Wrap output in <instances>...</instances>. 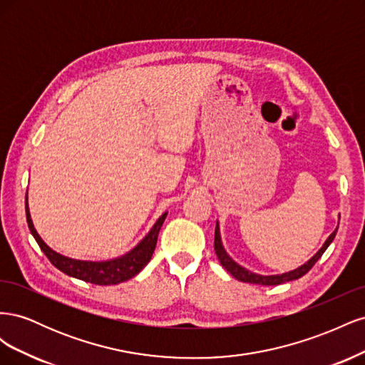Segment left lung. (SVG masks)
I'll use <instances>...</instances> for the list:
<instances>
[{"instance_id": "obj_1", "label": "left lung", "mask_w": 365, "mask_h": 365, "mask_svg": "<svg viewBox=\"0 0 365 365\" xmlns=\"http://www.w3.org/2000/svg\"><path fill=\"white\" fill-rule=\"evenodd\" d=\"M338 228H335V231L332 235H330L327 237V240L324 242V245L318 250V252L315 254V256L312 259H309L304 264H302L300 268H297L294 271H289V272H283V274H277V275H260V274H254L248 269H245L244 267H240V264H237L233 259H231L227 251L224 250L222 247V240H220V233H219V224L216 222V230H215V251H216V256L220 262V264L233 275L235 279L240 280V282H245V283H254V284H264V286H274V284H282V283H286V282H292V280H297L303 277V275L306 272H309V269H311L314 264L317 263V260L323 256L324 251L327 250V247L332 244V240L335 239V235H336Z\"/></svg>"}]
</instances>
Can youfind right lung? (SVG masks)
Wrapping results in <instances>:
<instances>
[{
  "mask_svg": "<svg viewBox=\"0 0 365 365\" xmlns=\"http://www.w3.org/2000/svg\"><path fill=\"white\" fill-rule=\"evenodd\" d=\"M26 216H27V224L33 237L36 239L39 248L43 251V254H46L54 267H56L59 271L70 275V277L79 279L93 284L106 286V284H118L121 282H126L132 277H135V275L146 267L152 257L153 251H155L158 233L165 216H168V212L160 216V219L157 220L155 225L150 228L146 237L143 239L134 250H130L121 257L103 260V262L76 260V259L65 257L62 254L53 251L46 242L41 239V236L36 233L35 227H33L27 200H26Z\"/></svg>",
  "mask_w": 365,
  "mask_h": 365,
  "instance_id": "right-lung-1",
  "label": "right lung"
}]
</instances>
